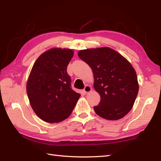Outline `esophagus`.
<instances>
[{
  "label": "esophagus",
  "mask_w": 161,
  "mask_h": 161,
  "mask_svg": "<svg viewBox=\"0 0 161 161\" xmlns=\"http://www.w3.org/2000/svg\"><path fill=\"white\" fill-rule=\"evenodd\" d=\"M91 91H92V88L89 86V85H86V86H85L84 89V92L85 93H89V92H91Z\"/></svg>",
  "instance_id": "34e87169"
}]
</instances>
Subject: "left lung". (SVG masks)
Wrapping results in <instances>:
<instances>
[{"instance_id": "left-lung-1", "label": "left lung", "mask_w": 161, "mask_h": 161, "mask_svg": "<svg viewBox=\"0 0 161 161\" xmlns=\"http://www.w3.org/2000/svg\"><path fill=\"white\" fill-rule=\"evenodd\" d=\"M80 59L89 65L93 73L95 90L100 102L95 112L108 120L122 118L132 108L139 90L137 75L131 63L108 47L81 50Z\"/></svg>"}]
</instances>
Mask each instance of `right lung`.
<instances>
[{
    "mask_svg": "<svg viewBox=\"0 0 161 161\" xmlns=\"http://www.w3.org/2000/svg\"><path fill=\"white\" fill-rule=\"evenodd\" d=\"M74 51L53 47L37 58L27 81L26 91L34 112L42 120L57 123L69 117L81 96L71 89L67 66Z\"/></svg>",
    "mask_w": 161,
    "mask_h": 161,
    "instance_id": "obj_1",
    "label": "right lung"
}]
</instances>
